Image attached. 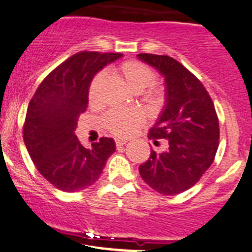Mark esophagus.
I'll return each mask as SVG.
<instances>
[{"mask_svg": "<svg viewBox=\"0 0 252 252\" xmlns=\"http://www.w3.org/2000/svg\"><path fill=\"white\" fill-rule=\"evenodd\" d=\"M126 140H124V139H115V146H117L118 149L122 148L123 146H126Z\"/></svg>", "mask_w": 252, "mask_h": 252, "instance_id": "34e87169", "label": "esophagus"}]
</instances>
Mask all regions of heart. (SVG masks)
Wrapping results in <instances>:
<instances>
[{"label": "heart", "mask_w": 252, "mask_h": 252, "mask_svg": "<svg viewBox=\"0 0 252 252\" xmlns=\"http://www.w3.org/2000/svg\"><path fill=\"white\" fill-rule=\"evenodd\" d=\"M117 72L134 93H140L146 103L152 106L159 105L162 101V92L154 87V72L149 66L140 61L129 60L117 67ZM104 76L98 75L93 79L89 88V100L96 103L99 100ZM146 117L140 109L110 110L105 114L103 124L112 134L117 137H126L142 126Z\"/></svg>", "instance_id": "1"}]
</instances>
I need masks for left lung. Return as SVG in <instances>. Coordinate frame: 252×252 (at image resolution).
<instances>
[{"label": "left lung", "mask_w": 252, "mask_h": 252, "mask_svg": "<svg viewBox=\"0 0 252 252\" xmlns=\"http://www.w3.org/2000/svg\"><path fill=\"white\" fill-rule=\"evenodd\" d=\"M140 61L164 79V106L149 129V139L167 142L160 153L152 149L139 165L143 181L158 193L172 196L196 185L214 163L220 126L215 105L202 83L167 55L139 54Z\"/></svg>", "instance_id": "8db88e82"}]
</instances>
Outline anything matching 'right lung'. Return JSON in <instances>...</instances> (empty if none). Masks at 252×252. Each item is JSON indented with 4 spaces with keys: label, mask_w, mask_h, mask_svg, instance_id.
Returning <instances> with one entry per match:
<instances>
[{
    "label": "right lung",
    "mask_w": 252,
    "mask_h": 252,
    "mask_svg": "<svg viewBox=\"0 0 252 252\" xmlns=\"http://www.w3.org/2000/svg\"><path fill=\"white\" fill-rule=\"evenodd\" d=\"M122 54L83 51L59 65L31 99L24 140L37 171L60 191L76 192L94 185L115 152L113 138H100L92 148L75 135L79 115L88 108L93 78Z\"/></svg>",
    "instance_id": "1"
}]
</instances>
